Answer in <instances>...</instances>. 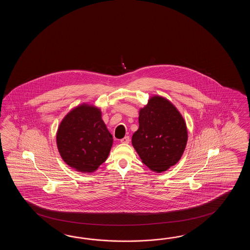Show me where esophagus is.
I'll return each mask as SVG.
<instances>
[{"label":"esophagus","mask_w":250,"mask_h":250,"mask_svg":"<svg viewBox=\"0 0 250 250\" xmlns=\"http://www.w3.org/2000/svg\"><path fill=\"white\" fill-rule=\"evenodd\" d=\"M129 141H130V138L128 136H126V137H124V138L121 139V142L123 144H128Z\"/></svg>","instance_id":"obj_1"}]
</instances>
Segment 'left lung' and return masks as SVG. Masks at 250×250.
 <instances>
[{
	"label": "left lung",
	"mask_w": 250,
	"mask_h": 250,
	"mask_svg": "<svg viewBox=\"0 0 250 250\" xmlns=\"http://www.w3.org/2000/svg\"><path fill=\"white\" fill-rule=\"evenodd\" d=\"M139 127L132 145L144 165L162 172L176 165L186 147V123L176 107L165 98L154 96L139 112Z\"/></svg>",
	"instance_id": "obj_1"
}]
</instances>
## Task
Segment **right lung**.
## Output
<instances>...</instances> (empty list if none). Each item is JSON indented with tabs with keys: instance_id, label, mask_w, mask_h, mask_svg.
Segmentation results:
<instances>
[{
	"instance_id": "obj_1",
	"label": "right lung",
	"mask_w": 250,
	"mask_h": 250,
	"mask_svg": "<svg viewBox=\"0 0 250 250\" xmlns=\"http://www.w3.org/2000/svg\"><path fill=\"white\" fill-rule=\"evenodd\" d=\"M64 162L79 171L92 172L105 162L112 136L96 107L80 105L69 112L60 124L56 136Z\"/></svg>"
}]
</instances>
